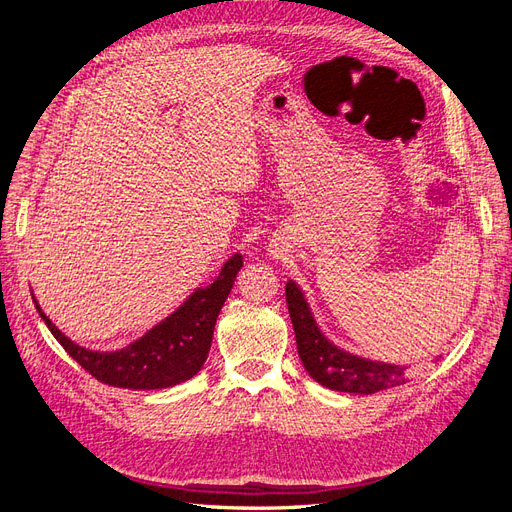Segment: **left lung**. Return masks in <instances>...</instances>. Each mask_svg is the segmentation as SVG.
Returning <instances> with one entry per match:
<instances>
[{
    "mask_svg": "<svg viewBox=\"0 0 512 512\" xmlns=\"http://www.w3.org/2000/svg\"><path fill=\"white\" fill-rule=\"evenodd\" d=\"M286 303L292 320L297 350L305 371L324 389L339 393L371 395L410 382L412 367L365 359L335 346L322 333L297 282H286Z\"/></svg>",
    "mask_w": 512,
    "mask_h": 512,
    "instance_id": "1",
    "label": "left lung"
}]
</instances>
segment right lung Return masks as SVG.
Listing matches in <instances>:
<instances>
[{
    "mask_svg": "<svg viewBox=\"0 0 512 512\" xmlns=\"http://www.w3.org/2000/svg\"><path fill=\"white\" fill-rule=\"evenodd\" d=\"M243 267V256L232 254L218 277L209 286L196 288L173 314L160 320L126 348L102 352L79 346L68 335L61 333L51 318L42 312L36 297V309L57 342L89 371L96 380L132 391L168 389L179 382L194 378L205 365L211 348L215 320L228 299L235 277Z\"/></svg>",
    "mask_w": 512,
    "mask_h": 512,
    "instance_id": "add662e5",
    "label": "right lung"
}]
</instances>
